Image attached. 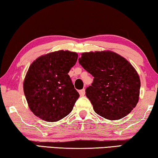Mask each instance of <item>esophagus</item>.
Segmentation results:
<instances>
[{
	"label": "esophagus",
	"instance_id": "esophagus-1",
	"mask_svg": "<svg viewBox=\"0 0 158 158\" xmlns=\"http://www.w3.org/2000/svg\"><path fill=\"white\" fill-rule=\"evenodd\" d=\"M79 93L81 96H84L85 93V89H82V90L79 91Z\"/></svg>",
	"mask_w": 158,
	"mask_h": 158
}]
</instances>
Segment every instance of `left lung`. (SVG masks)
<instances>
[{"instance_id": "1", "label": "left lung", "mask_w": 158, "mask_h": 158, "mask_svg": "<svg viewBox=\"0 0 158 158\" xmlns=\"http://www.w3.org/2000/svg\"><path fill=\"white\" fill-rule=\"evenodd\" d=\"M85 70L94 77L85 95L95 112L107 120L124 118L139 100L140 77L131 64L112 51L83 52L78 59Z\"/></svg>"}]
</instances>
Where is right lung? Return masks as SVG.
I'll use <instances>...</instances> for the list:
<instances>
[{
  "mask_svg": "<svg viewBox=\"0 0 158 158\" xmlns=\"http://www.w3.org/2000/svg\"><path fill=\"white\" fill-rule=\"evenodd\" d=\"M77 54L68 51L50 52L30 65L23 82L29 108L47 122H56L72 111L79 93L68 75Z\"/></svg>",
  "mask_w": 158,
  "mask_h": 158,
  "instance_id": "obj_1",
  "label": "right lung"
}]
</instances>
